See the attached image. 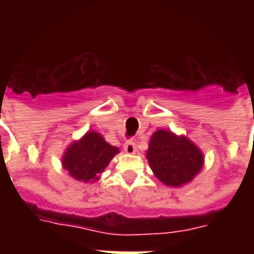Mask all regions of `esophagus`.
Wrapping results in <instances>:
<instances>
[{
    "mask_svg": "<svg viewBox=\"0 0 254 254\" xmlns=\"http://www.w3.org/2000/svg\"><path fill=\"white\" fill-rule=\"evenodd\" d=\"M124 150L127 151V154H134L135 153V142L133 139H127V142L124 143Z\"/></svg>",
    "mask_w": 254,
    "mask_h": 254,
    "instance_id": "esophagus-1",
    "label": "esophagus"
}]
</instances>
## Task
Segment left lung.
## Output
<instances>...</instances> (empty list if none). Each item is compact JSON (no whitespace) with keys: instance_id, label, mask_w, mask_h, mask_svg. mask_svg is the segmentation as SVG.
<instances>
[{"instance_id":"obj_1","label":"left lung","mask_w":254,"mask_h":254,"mask_svg":"<svg viewBox=\"0 0 254 254\" xmlns=\"http://www.w3.org/2000/svg\"><path fill=\"white\" fill-rule=\"evenodd\" d=\"M146 157L155 177L173 187L192 181L203 166L200 150L186 137L167 130L151 135Z\"/></svg>"}]
</instances>
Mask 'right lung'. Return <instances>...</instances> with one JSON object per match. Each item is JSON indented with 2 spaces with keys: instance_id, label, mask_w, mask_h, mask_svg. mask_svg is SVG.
Masks as SVG:
<instances>
[{
  "instance_id": "obj_1",
  "label": "right lung",
  "mask_w": 254,
  "mask_h": 254,
  "mask_svg": "<svg viewBox=\"0 0 254 254\" xmlns=\"http://www.w3.org/2000/svg\"><path fill=\"white\" fill-rule=\"evenodd\" d=\"M117 153L119 149L105 142L103 135L88 131L65 151L63 166L76 181L95 182Z\"/></svg>"
}]
</instances>
